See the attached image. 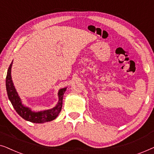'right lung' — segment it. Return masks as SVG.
Masks as SVG:
<instances>
[{
    "instance_id": "right-lung-1",
    "label": "right lung",
    "mask_w": 154,
    "mask_h": 154,
    "mask_svg": "<svg viewBox=\"0 0 154 154\" xmlns=\"http://www.w3.org/2000/svg\"><path fill=\"white\" fill-rule=\"evenodd\" d=\"M12 66V62L10 64L9 68H8L7 76H6L5 85L8 98H9L10 102H11L12 105L13 106L14 109H15L17 113L22 119H24L27 121L34 123H46V122L53 121L54 119H55L57 116L59 115V113H60L61 110H62L63 96H64V94L67 88H61V89L59 90V101L56 106L52 109L41 111H32L31 108L24 106L22 104L21 98L19 96L15 88H14L11 76Z\"/></svg>"
}]
</instances>
